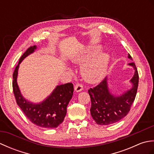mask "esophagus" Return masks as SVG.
Listing matches in <instances>:
<instances>
[{
  "instance_id": "esophagus-1",
  "label": "esophagus",
  "mask_w": 154,
  "mask_h": 154,
  "mask_svg": "<svg viewBox=\"0 0 154 154\" xmlns=\"http://www.w3.org/2000/svg\"><path fill=\"white\" fill-rule=\"evenodd\" d=\"M83 89V87L82 85L80 83H77L75 87V91H76L77 93L80 92V91H81Z\"/></svg>"
}]
</instances>
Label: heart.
I'll use <instances>...</instances> for the list:
<instances>
[{"mask_svg":"<svg viewBox=\"0 0 154 154\" xmlns=\"http://www.w3.org/2000/svg\"><path fill=\"white\" fill-rule=\"evenodd\" d=\"M100 51V47L96 46L90 49L85 54L79 55L74 59V61L76 63L87 61L82 65L81 71L82 76L87 82L92 83L99 82L103 79L106 74L110 56L107 53H100L96 57L95 55L99 54ZM93 57H95L94 58H92ZM91 58L92 60H91Z\"/></svg>","mask_w":154,"mask_h":154,"instance_id":"obj_1","label":"heart"}]
</instances>
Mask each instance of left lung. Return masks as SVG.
<instances>
[{
  "instance_id": "8db88e82",
  "label": "left lung",
  "mask_w": 154,
  "mask_h": 154,
  "mask_svg": "<svg viewBox=\"0 0 154 154\" xmlns=\"http://www.w3.org/2000/svg\"><path fill=\"white\" fill-rule=\"evenodd\" d=\"M128 57L132 60L128 54ZM134 69V74L130 82L132 87L120 95H114L110 92L105 77L99 85L88 91L91 100V114L97 124L110 125L119 122L129 112L134 101L138 86V73L134 63H128Z\"/></svg>"
}]
</instances>
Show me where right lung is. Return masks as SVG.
Instances as JSON below:
<instances>
[{
	"mask_svg": "<svg viewBox=\"0 0 154 154\" xmlns=\"http://www.w3.org/2000/svg\"><path fill=\"white\" fill-rule=\"evenodd\" d=\"M37 46L33 45L20 58L13 73V92L17 104L30 121L38 126L45 128H57L64 120L67 106L73 97V85L71 83L57 85L46 99L39 103H32L22 96L17 83L19 65L28 55L34 53Z\"/></svg>",
	"mask_w": 154,
	"mask_h": 154,
	"instance_id": "add662e5",
	"label": "right lung"
}]
</instances>
